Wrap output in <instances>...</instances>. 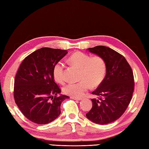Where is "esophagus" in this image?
<instances>
[{
    "instance_id": "34e87169",
    "label": "esophagus",
    "mask_w": 149,
    "mask_h": 149,
    "mask_svg": "<svg viewBox=\"0 0 149 149\" xmlns=\"http://www.w3.org/2000/svg\"><path fill=\"white\" fill-rule=\"evenodd\" d=\"M71 99H72V100H78V101H80V100H81L82 98L81 97H71Z\"/></svg>"
}]
</instances>
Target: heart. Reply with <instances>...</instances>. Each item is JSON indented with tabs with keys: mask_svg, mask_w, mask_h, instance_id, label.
Wrapping results in <instances>:
<instances>
[{
	"mask_svg": "<svg viewBox=\"0 0 149 149\" xmlns=\"http://www.w3.org/2000/svg\"><path fill=\"white\" fill-rule=\"evenodd\" d=\"M68 63L80 68V79L78 82H70L64 86L63 91L72 97H81L90 89L91 86L97 87L104 80L107 65L105 61L100 56L91 57L82 52H75L67 59ZM53 76L58 83H63L64 77V64L58 62L53 69Z\"/></svg>",
	"mask_w": 149,
	"mask_h": 149,
	"instance_id": "b5f03b06",
	"label": "heart"
}]
</instances>
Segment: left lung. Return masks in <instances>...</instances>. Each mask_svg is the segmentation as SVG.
I'll list each match as a JSON object with an SVG mask.
<instances>
[{
    "label": "left lung",
    "mask_w": 149,
    "mask_h": 149,
    "mask_svg": "<svg viewBox=\"0 0 149 149\" xmlns=\"http://www.w3.org/2000/svg\"><path fill=\"white\" fill-rule=\"evenodd\" d=\"M104 59L107 74L96 90L92 92V108L86 116L98 124H107L119 118L126 110L134 91V76L130 65L119 53L104 46L88 48Z\"/></svg>",
    "instance_id": "left-lung-1"
}]
</instances>
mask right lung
<instances>
[{
	"instance_id": "obj_1",
	"label": "right lung",
	"mask_w": 149,
	"mask_h": 149,
	"mask_svg": "<svg viewBox=\"0 0 149 149\" xmlns=\"http://www.w3.org/2000/svg\"><path fill=\"white\" fill-rule=\"evenodd\" d=\"M67 50L41 48L26 57L16 74L14 99L22 113L29 120L47 124L60 115L62 102L69 96L58 95L61 89L54 81V65Z\"/></svg>"
}]
</instances>
